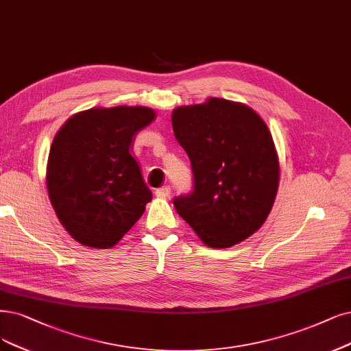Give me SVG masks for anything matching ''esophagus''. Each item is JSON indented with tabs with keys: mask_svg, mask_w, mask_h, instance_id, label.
<instances>
[{
	"mask_svg": "<svg viewBox=\"0 0 351 351\" xmlns=\"http://www.w3.org/2000/svg\"><path fill=\"white\" fill-rule=\"evenodd\" d=\"M156 195L158 197H162V198H166L171 195V186H162V188H158L156 189Z\"/></svg>",
	"mask_w": 351,
	"mask_h": 351,
	"instance_id": "1",
	"label": "esophagus"
}]
</instances>
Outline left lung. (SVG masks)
<instances>
[{
  "label": "left lung",
  "instance_id": "8db88e82",
  "mask_svg": "<svg viewBox=\"0 0 351 351\" xmlns=\"http://www.w3.org/2000/svg\"><path fill=\"white\" fill-rule=\"evenodd\" d=\"M173 133L192 165L193 191L178 214L210 247H231L263 226L279 186V159L262 117L223 98L178 107Z\"/></svg>",
  "mask_w": 351,
  "mask_h": 351
}]
</instances>
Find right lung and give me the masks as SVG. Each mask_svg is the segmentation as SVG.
I'll list each match as a JSON object with an SVG mask.
<instances>
[{
    "label": "right lung",
    "mask_w": 351,
    "mask_h": 351,
    "mask_svg": "<svg viewBox=\"0 0 351 351\" xmlns=\"http://www.w3.org/2000/svg\"><path fill=\"white\" fill-rule=\"evenodd\" d=\"M154 117L147 107L90 108L72 115L55 136L47 192L60 224L77 243L112 247L145 213L152 192L130 147Z\"/></svg>",
    "instance_id": "obj_1"
}]
</instances>
